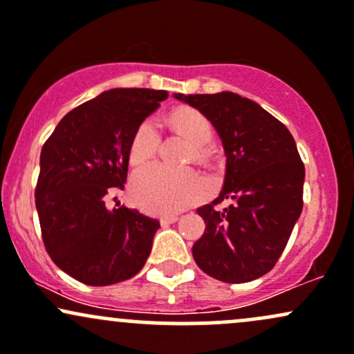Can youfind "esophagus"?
<instances>
[{"instance_id": "34e87169", "label": "esophagus", "mask_w": 354, "mask_h": 354, "mask_svg": "<svg viewBox=\"0 0 354 354\" xmlns=\"http://www.w3.org/2000/svg\"><path fill=\"white\" fill-rule=\"evenodd\" d=\"M178 219V217L177 216H174V214H172V216H164V217H160V222H162V224H174V222H176Z\"/></svg>"}]
</instances>
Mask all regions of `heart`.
<instances>
[{"instance_id": "b5f03b06", "label": "heart", "mask_w": 354, "mask_h": 354, "mask_svg": "<svg viewBox=\"0 0 354 354\" xmlns=\"http://www.w3.org/2000/svg\"><path fill=\"white\" fill-rule=\"evenodd\" d=\"M170 125L194 144L197 160L207 157V144L212 138V124L204 113L194 109H180L170 115ZM160 144V130L153 118H145L133 132L129 145L130 165L140 167L156 156ZM207 182L192 169H170L152 164L138 170L132 178L130 192L135 204L152 214H174L196 204L207 196Z\"/></svg>"}]
</instances>
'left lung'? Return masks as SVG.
I'll return each instance as SVG.
<instances>
[{
	"instance_id": "1",
	"label": "left lung",
	"mask_w": 354,
	"mask_h": 354,
	"mask_svg": "<svg viewBox=\"0 0 354 354\" xmlns=\"http://www.w3.org/2000/svg\"><path fill=\"white\" fill-rule=\"evenodd\" d=\"M212 122L225 160L219 197L197 209L205 222L192 245L198 268L230 284L264 276L283 254L303 210L304 164L291 132L249 98L221 91L182 95ZM224 200V209L216 205Z\"/></svg>"
}]
</instances>
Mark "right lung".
<instances>
[{
    "instance_id": "right-lung-1",
    "label": "right lung",
    "mask_w": 354,
    "mask_h": 354,
    "mask_svg": "<svg viewBox=\"0 0 354 354\" xmlns=\"http://www.w3.org/2000/svg\"><path fill=\"white\" fill-rule=\"evenodd\" d=\"M167 97L150 88L103 91L66 113L43 145L35 189L43 244L83 284L130 279L152 251L160 222L105 202L124 190L133 132Z\"/></svg>"
}]
</instances>
